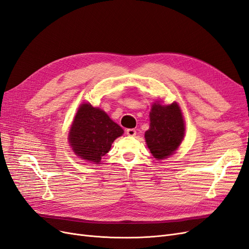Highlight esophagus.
Segmentation results:
<instances>
[{"mask_svg":"<svg viewBox=\"0 0 249 249\" xmlns=\"http://www.w3.org/2000/svg\"><path fill=\"white\" fill-rule=\"evenodd\" d=\"M126 134L128 136H134L136 134V130L133 129V128H129V129L126 130Z\"/></svg>","mask_w":249,"mask_h":249,"instance_id":"obj_1","label":"esophagus"}]
</instances>
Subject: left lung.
<instances>
[{
    "label": "left lung",
    "instance_id": "left-lung-1",
    "mask_svg": "<svg viewBox=\"0 0 249 249\" xmlns=\"http://www.w3.org/2000/svg\"><path fill=\"white\" fill-rule=\"evenodd\" d=\"M185 134V123L177 102L163 106L155 102L150 111V128L145 140L156 159H165L178 150Z\"/></svg>",
    "mask_w": 249,
    "mask_h": 249
}]
</instances>
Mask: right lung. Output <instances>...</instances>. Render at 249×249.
<instances>
[{"label": "right lung", "instance_id": "1", "mask_svg": "<svg viewBox=\"0 0 249 249\" xmlns=\"http://www.w3.org/2000/svg\"><path fill=\"white\" fill-rule=\"evenodd\" d=\"M124 130L106 111L83 103L71 124L68 141L75 155L82 160L99 163L101 157L110 150L111 143Z\"/></svg>", "mask_w": 249, "mask_h": 249}]
</instances>
